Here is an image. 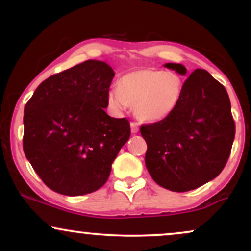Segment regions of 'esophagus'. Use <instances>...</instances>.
<instances>
[{
	"label": "esophagus",
	"mask_w": 251,
	"mask_h": 251,
	"mask_svg": "<svg viewBox=\"0 0 251 251\" xmlns=\"http://www.w3.org/2000/svg\"><path fill=\"white\" fill-rule=\"evenodd\" d=\"M131 132L132 133H138L139 132V125L137 123H131Z\"/></svg>",
	"instance_id": "1"
}]
</instances>
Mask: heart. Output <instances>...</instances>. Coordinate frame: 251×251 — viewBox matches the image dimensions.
Returning a JSON list of instances; mask_svg holds the SVG:
<instances>
[{
    "label": "heart",
    "instance_id": "heart-1",
    "mask_svg": "<svg viewBox=\"0 0 251 251\" xmlns=\"http://www.w3.org/2000/svg\"><path fill=\"white\" fill-rule=\"evenodd\" d=\"M184 83L176 72L155 68H137L120 77L119 88L108 93L112 107L123 111L134 106L138 120L155 124L175 113L183 98Z\"/></svg>",
    "mask_w": 251,
    "mask_h": 251
}]
</instances>
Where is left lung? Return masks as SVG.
Segmentation results:
<instances>
[{"instance_id":"obj_1","label":"left lung","mask_w":251,"mask_h":251,"mask_svg":"<svg viewBox=\"0 0 251 251\" xmlns=\"http://www.w3.org/2000/svg\"><path fill=\"white\" fill-rule=\"evenodd\" d=\"M166 68L185 75L180 63ZM148 144L145 165L158 185L175 192L200 188L224 169L235 138V122L226 89L205 70L184 82L179 106L166 120L143 125Z\"/></svg>"}]
</instances>
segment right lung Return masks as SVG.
<instances>
[{"label": "right lung", "instance_id": "add662e5", "mask_svg": "<svg viewBox=\"0 0 251 251\" xmlns=\"http://www.w3.org/2000/svg\"><path fill=\"white\" fill-rule=\"evenodd\" d=\"M114 71L87 60L46 79L25 107L24 151L48 188L66 196L100 189L127 142L126 118L105 112Z\"/></svg>", "mask_w": 251, "mask_h": 251}]
</instances>
